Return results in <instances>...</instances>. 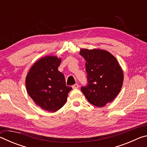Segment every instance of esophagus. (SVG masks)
Masks as SVG:
<instances>
[{
    "label": "esophagus",
    "mask_w": 147,
    "mask_h": 147,
    "mask_svg": "<svg viewBox=\"0 0 147 147\" xmlns=\"http://www.w3.org/2000/svg\"><path fill=\"white\" fill-rule=\"evenodd\" d=\"M72 88H73V89H78L79 88V85L78 84H74L73 86H72Z\"/></svg>",
    "instance_id": "obj_1"
}]
</instances>
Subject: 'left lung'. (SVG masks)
Segmentation results:
<instances>
[{
  "label": "left lung",
  "instance_id": "1",
  "mask_svg": "<svg viewBox=\"0 0 147 147\" xmlns=\"http://www.w3.org/2000/svg\"><path fill=\"white\" fill-rule=\"evenodd\" d=\"M80 54L86 60L88 82L81 91L91 104L101 108L111 102L120 92L123 70L115 57L105 50L82 49Z\"/></svg>",
  "mask_w": 147,
  "mask_h": 147
}]
</instances>
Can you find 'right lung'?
<instances>
[{
	"label": "right lung",
	"mask_w": 147,
	"mask_h": 147,
	"mask_svg": "<svg viewBox=\"0 0 147 147\" xmlns=\"http://www.w3.org/2000/svg\"><path fill=\"white\" fill-rule=\"evenodd\" d=\"M61 58L45 56L35 63L26 77V88L34 102L44 110L55 112L63 106L72 88L67 86L58 71Z\"/></svg>",
	"instance_id": "right-lung-1"
}]
</instances>
